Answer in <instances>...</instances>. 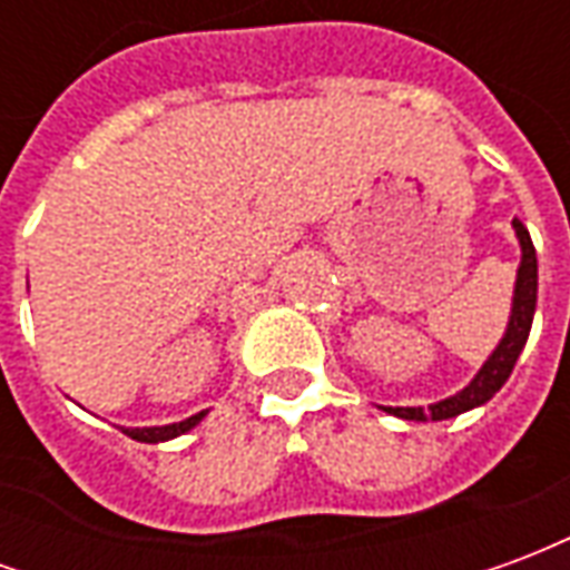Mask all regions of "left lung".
Returning <instances> with one entry per match:
<instances>
[{
    "label": "left lung",
    "mask_w": 570,
    "mask_h": 570,
    "mask_svg": "<svg viewBox=\"0 0 570 570\" xmlns=\"http://www.w3.org/2000/svg\"><path fill=\"white\" fill-rule=\"evenodd\" d=\"M515 237H519V247H522V262H519V272H515V289H513V308H510V323H507V333L498 342V347L491 351V357L482 363V370L476 372V379L466 384L464 391H458L454 396H445L433 406H384V412H391L396 419L406 421H445L470 412V409L485 406L491 396L498 394L503 382L510 379L515 360L522 354V347L531 333V321H534V308H538V253L531 244L528 228L519 219H513Z\"/></svg>",
    "instance_id": "obj_1"
}]
</instances>
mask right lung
Instances as JSON below:
<instances>
[{
    "label": "right lung",
    "mask_w": 570,
    "mask_h": 570,
    "mask_svg": "<svg viewBox=\"0 0 570 570\" xmlns=\"http://www.w3.org/2000/svg\"><path fill=\"white\" fill-rule=\"evenodd\" d=\"M204 415H207V412H198V415H191V419L176 421V424H164V428H121V433H128L130 440H137V442H167V440H174V436L188 433L195 424H200Z\"/></svg>",
    "instance_id": "1"
}]
</instances>
